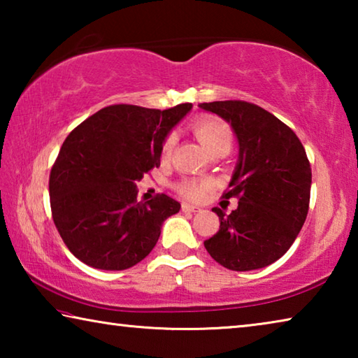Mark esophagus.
<instances>
[{
	"label": "esophagus",
	"mask_w": 358,
	"mask_h": 358,
	"mask_svg": "<svg viewBox=\"0 0 358 358\" xmlns=\"http://www.w3.org/2000/svg\"><path fill=\"white\" fill-rule=\"evenodd\" d=\"M181 210L186 211V213H196V211H199L201 208L196 207V205H191V203L183 202V203H181Z\"/></svg>",
	"instance_id": "34e87169"
}]
</instances>
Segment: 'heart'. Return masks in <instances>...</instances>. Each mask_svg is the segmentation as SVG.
I'll return each instance as SVG.
<instances>
[{
    "instance_id": "obj_1",
    "label": "heart",
    "mask_w": 358,
    "mask_h": 358,
    "mask_svg": "<svg viewBox=\"0 0 358 358\" xmlns=\"http://www.w3.org/2000/svg\"><path fill=\"white\" fill-rule=\"evenodd\" d=\"M191 129L199 142L203 145V148L208 153H215L220 150H230L234 142V129L226 120L220 117H213V115H203L192 121ZM175 147V136L169 134L164 137L161 143V153L164 157L172 155V150ZM175 189L181 197L187 199V201H201L205 196V192L210 189V181L205 178H183L175 185Z\"/></svg>"
}]
</instances>
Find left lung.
<instances>
[{
  "mask_svg": "<svg viewBox=\"0 0 358 358\" xmlns=\"http://www.w3.org/2000/svg\"><path fill=\"white\" fill-rule=\"evenodd\" d=\"M201 108L232 126L238 164L224 199L237 197L230 215L213 208L220 230L203 245L217 264L234 271L262 268L282 257L305 224L311 166L295 132L265 108L246 101L203 102Z\"/></svg>",
  "mask_w": 358,
  "mask_h": 358,
  "instance_id": "left-lung-1",
  "label": "left lung"
}]
</instances>
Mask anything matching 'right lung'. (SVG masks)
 Wrapping results in <instances>:
<instances>
[{"label": "right lung", "mask_w": 358, "mask_h": 358, "mask_svg": "<svg viewBox=\"0 0 358 358\" xmlns=\"http://www.w3.org/2000/svg\"><path fill=\"white\" fill-rule=\"evenodd\" d=\"M192 104L167 110L115 104L88 117L62 145L50 171L53 222L68 250L101 270L148 256L181 205L166 194L137 201L136 181L159 166L161 143Z\"/></svg>", "instance_id": "obj_1"}]
</instances>
